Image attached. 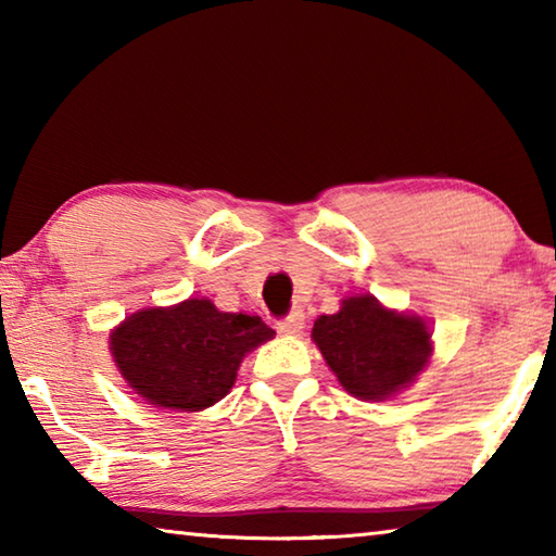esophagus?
Returning <instances> with one entry per match:
<instances>
[{"mask_svg": "<svg viewBox=\"0 0 556 556\" xmlns=\"http://www.w3.org/2000/svg\"><path fill=\"white\" fill-rule=\"evenodd\" d=\"M301 328H304V314L299 312H291L287 318H281V321L277 324V331L279 333H285V336H294V333H299Z\"/></svg>", "mask_w": 556, "mask_h": 556, "instance_id": "1", "label": "esophagus"}]
</instances>
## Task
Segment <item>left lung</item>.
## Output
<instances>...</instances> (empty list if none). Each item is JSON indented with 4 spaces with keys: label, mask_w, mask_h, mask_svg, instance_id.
<instances>
[{
    "label": "left lung",
    "mask_w": 556,
    "mask_h": 556,
    "mask_svg": "<svg viewBox=\"0 0 556 556\" xmlns=\"http://www.w3.org/2000/svg\"><path fill=\"white\" fill-rule=\"evenodd\" d=\"M425 316L397 312L372 294L341 299L336 314L318 316L312 341L341 388L365 402L390 400L419 378L434 355Z\"/></svg>",
    "instance_id": "left-lung-1"
}]
</instances>
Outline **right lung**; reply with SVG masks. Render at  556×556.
I'll return each mask as SVG.
<instances>
[{
    "label": "right lung",
    "mask_w": 556,
    "mask_h": 556,
    "mask_svg": "<svg viewBox=\"0 0 556 556\" xmlns=\"http://www.w3.org/2000/svg\"><path fill=\"white\" fill-rule=\"evenodd\" d=\"M271 338L260 316L188 296L129 314L110 331V353L127 388L147 404L203 412L232 390L244 355Z\"/></svg>",
    "instance_id": "1"
}]
</instances>
